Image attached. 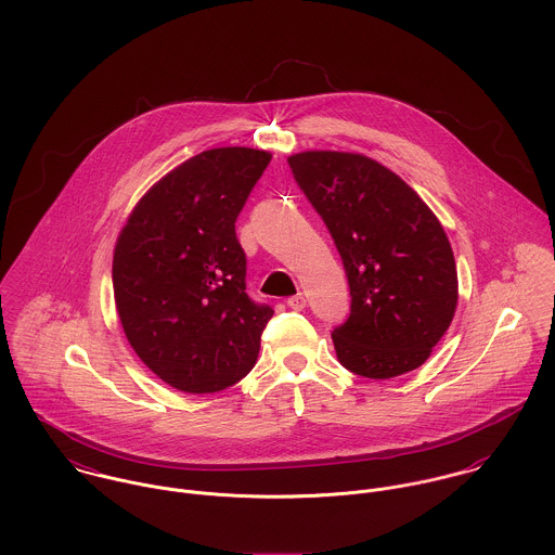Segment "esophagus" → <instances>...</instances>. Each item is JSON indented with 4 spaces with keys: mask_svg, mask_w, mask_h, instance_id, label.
Listing matches in <instances>:
<instances>
[{
    "mask_svg": "<svg viewBox=\"0 0 555 555\" xmlns=\"http://www.w3.org/2000/svg\"><path fill=\"white\" fill-rule=\"evenodd\" d=\"M287 307L294 308V310H302V308L307 307V298L302 294H296V296L287 298Z\"/></svg>",
    "mask_w": 555,
    "mask_h": 555,
    "instance_id": "obj_1",
    "label": "esophagus"
}]
</instances>
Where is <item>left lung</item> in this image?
I'll return each instance as SVG.
<instances>
[{
	"label": "left lung",
	"instance_id": "obj_1",
	"mask_svg": "<svg viewBox=\"0 0 555 555\" xmlns=\"http://www.w3.org/2000/svg\"><path fill=\"white\" fill-rule=\"evenodd\" d=\"M287 162L347 272L351 312L332 332L338 362L366 378L420 369L457 307L455 259L440 221L398 175L364 155L307 151Z\"/></svg>",
	"mask_w": 555,
	"mask_h": 555
}]
</instances>
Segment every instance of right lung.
Returning <instances> with one entry per match:
<instances>
[{"label": "right lung", "instance_id": "add662e5", "mask_svg": "<svg viewBox=\"0 0 555 555\" xmlns=\"http://www.w3.org/2000/svg\"><path fill=\"white\" fill-rule=\"evenodd\" d=\"M272 155L204 151L151 186L113 257L125 336L162 380L186 393L221 391L257 362L274 310L247 296L236 219Z\"/></svg>", "mask_w": 555, "mask_h": 555}]
</instances>
